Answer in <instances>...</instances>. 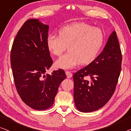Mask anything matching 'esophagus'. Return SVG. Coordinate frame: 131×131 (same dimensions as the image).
<instances>
[{
  "mask_svg": "<svg viewBox=\"0 0 131 131\" xmlns=\"http://www.w3.org/2000/svg\"><path fill=\"white\" fill-rule=\"evenodd\" d=\"M66 75L68 78H70L72 77V73L70 71H66Z\"/></svg>",
  "mask_w": 131,
  "mask_h": 131,
  "instance_id": "esophagus-1",
  "label": "esophagus"
}]
</instances>
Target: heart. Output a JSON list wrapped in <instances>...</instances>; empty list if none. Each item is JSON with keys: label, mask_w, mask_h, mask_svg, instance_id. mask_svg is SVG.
<instances>
[{"label": "heart", "mask_w": 131, "mask_h": 131, "mask_svg": "<svg viewBox=\"0 0 131 131\" xmlns=\"http://www.w3.org/2000/svg\"><path fill=\"white\" fill-rule=\"evenodd\" d=\"M104 36L102 29L85 23H75L62 27L58 36L51 34L47 39L49 51L56 56H61L55 62L56 68L72 69L78 64L88 65L100 53L104 43Z\"/></svg>", "instance_id": "heart-1"}]
</instances>
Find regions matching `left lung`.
Returning a JSON list of instances; mask_svg holds the SVG:
<instances>
[{"label": "left lung", "mask_w": 131, "mask_h": 131, "mask_svg": "<svg viewBox=\"0 0 131 131\" xmlns=\"http://www.w3.org/2000/svg\"><path fill=\"white\" fill-rule=\"evenodd\" d=\"M122 53L115 31L102 52L85 67L73 75L76 107L88 113L99 110L108 102L115 91L120 75ZM91 78V81L86 77Z\"/></svg>", "instance_id": "obj_1"}]
</instances>
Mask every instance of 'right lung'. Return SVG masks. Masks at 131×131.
<instances>
[{"instance_id": "obj_1", "label": "right lung", "mask_w": 131, "mask_h": 131, "mask_svg": "<svg viewBox=\"0 0 131 131\" xmlns=\"http://www.w3.org/2000/svg\"><path fill=\"white\" fill-rule=\"evenodd\" d=\"M49 28L38 19L27 20L18 32L10 53L18 94L25 104L37 110L52 106L59 86L66 78L62 69L45 75L53 63L47 46Z\"/></svg>"}]
</instances>
